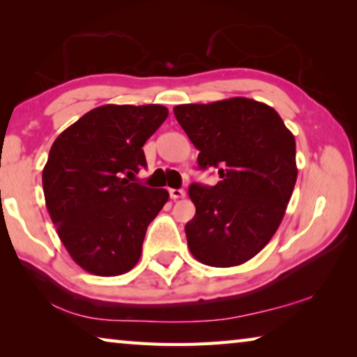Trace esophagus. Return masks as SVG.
Segmentation results:
<instances>
[{"mask_svg":"<svg viewBox=\"0 0 357 357\" xmlns=\"http://www.w3.org/2000/svg\"><path fill=\"white\" fill-rule=\"evenodd\" d=\"M170 198L172 200H178V198H183L185 195V192L183 189H170Z\"/></svg>","mask_w":357,"mask_h":357,"instance_id":"obj_1","label":"esophagus"}]
</instances>
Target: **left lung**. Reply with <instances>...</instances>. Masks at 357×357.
<instances>
[{
	"label": "left lung",
	"instance_id": "left-lung-1",
	"mask_svg": "<svg viewBox=\"0 0 357 357\" xmlns=\"http://www.w3.org/2000/svg\"><path fill=\"white\" fill-rule=\"evenodd\" d=\"M200 153L198 167L219 168L215 185L193 183L197 208L185 225L198 261L229 268L249 261L279 228L298 178L296 142L273 107L247 98L173 108Z\"/></svg>",
	"mask_w": 357,
	"mask_h": 357
}]
</instances>
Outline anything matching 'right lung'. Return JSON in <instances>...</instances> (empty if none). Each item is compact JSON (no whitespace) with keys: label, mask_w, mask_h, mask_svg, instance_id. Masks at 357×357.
Instances as JSON below:
<instances>
[{"label":"right lung","mask_w":357,"mask_h":357,"mask_svg":"<svg viewBox=\"0 0 357 357\" xmlns=\"http://www.w3.org/2000/svg\"><path fill=\"white\" fill-rule=\"evenodd\" d=\"M168 116L164 105H102L52 144L42 172L45 204L72 259L96 275L138 263L165 189L134 183L146 167L143 144Z\"/></svg>","instance_id":"1"}]
</instances>
